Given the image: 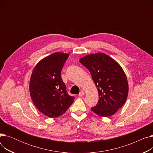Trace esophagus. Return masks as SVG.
<instances>
[{
  "instance_id": "obj_1",
  "label": "esophagus",
  "mask_w": 153,
  "mask_h": 153,
  "mask_svg": "<svg viewBox=\"0 0 153 153\" xmlns=\"http://www.w3.org/2000/svg\"><path fill=\"white\" fill-rule=\"evenodd\" d=\"M84 94H85L84 92H83V91H81V92H80V93L79 94V97H82V96L84 95Z\"/></svg>"
}]
</instances>
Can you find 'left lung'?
I'll return each mask as SVG.
<instances>
[{
	"label": "left lung",
	"mask_w": 153,
	"mask_h": 153,
	"mask_svg": "<svg viewBox=\"0 0 153 153\" xmlns=\"http://www.w3.org/2000/svg\"><path fill=\"white\" fill-rule=\"evenodd\" d=\"M79 62L90 71L99 100L92 110L102 117L114 115L126 102L128 83L121 66L105 53L88 54Z\"/></svg>",
	"instance_id": "1"
}]
</instances>
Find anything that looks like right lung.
Instances as JSON below:
<instances>
[{
  "mask_svg": "<svg viewBox=\"0 0 153 153\" xmlns=\"http://www.w3.org/2000/svg\"><path fill=\"white\" fill-rule=\"evenodd\" d=\"M69 54L56 52L39 61L31 75L29 89L32 101L45 115L58 117L72 105L74 97L68 94L61 71Z\"/></svg>",
  "mask_w": 153,
  "mask_h": 153,
  "instance_id": "right-lung-1",
  "label": "right lung"
}]
</instances>
